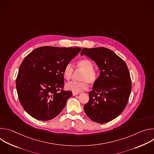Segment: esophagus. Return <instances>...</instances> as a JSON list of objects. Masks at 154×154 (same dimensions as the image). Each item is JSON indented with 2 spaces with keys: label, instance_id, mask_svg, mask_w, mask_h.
<instances>
[{
  "label": "esophagus",
  "instance_id": "34e87169",
  "mask_svg": "<svg viewBox=\"0 0 154 154\" xmlns=\"http://www.w3.org/2000/svg\"><path fill=\"white\" fill-rule=\"evenodd\" d=\"M79 93H75V92H72V95L73 96H76V95H77V94H79Z\"/></svg>",
  "mask_w": 154,
  "mask_h": 154
}]
</instances>
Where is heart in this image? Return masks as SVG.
I'll list each match as a JSON object with an SVG mask.
<instances>
[{
	"label": "heart",
	"instance_id": "b5f03b06",
	"mask_svg": "<svg viewBox=\"0 0 154 154\" xmlns=\"http://www.w3.org/2000/svg\"><path fill=\"white\" fill-rule=\"evenodd\" d=\"M77 69L83 71L80 77V82H71L66 85V89L75 93H79L86 90L88 88V83L93 84L97 80V74L94 70L93 63L88 59L79 60L76 65ZM74 72V68L71 63L65 66L63 74L64 78L69 80L71 79Z\"/></svg>",
	"mask_w": 154,
	"mask_h": 154
}]
</instances>
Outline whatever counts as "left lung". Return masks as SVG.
I'll use <instances>...</instances> for the list:
<instances>
[{
    "mask_svg": "<svg viewBox=\"0 0 154 154\" xmlns=\"http://www.w3.org/2000/svg\"><path fill=\"white\" fill-rule=\"evenodd\" d=\"M83 55L94 61L100 71L89 93V101L84 105V111L96 122L111 121L123 112L131 93L127 64L113 51L105 48H84L80 53Z\"/></svg>",
    "mask_w": 154,
    "mask_h": 154,
    "instance_id": "obj_1",
    "label": "left lung"
}]
</instances>
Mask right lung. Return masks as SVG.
Segmentation results:
<instances>
[{"label": "right lung", "mask_w": 154, "mask_h": 154, "mask_svg": "<svg viewBox=\"0 0 154 154\" xmlns=\"http://www.w3.org/2000/svg\"><path fill=\"white\" fill-rule=\"evenodd\" d=\"M80 48L44 46L22 62L16 81L21 105L33 118L49 121L58 116L72 96L64 86V66L80 52Z\"/></svg>", "instance_id": "1"}]
</instances>
